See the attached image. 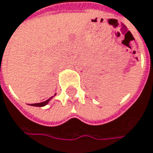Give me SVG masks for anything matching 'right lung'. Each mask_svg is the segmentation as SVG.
Instances as JSON below:
<instances>
[{"instance_id":"add662e5","label":"right lung","mask_w":153,"mask_h":153,"mask_svg":"<svg viewBox=\"0 0 153 153\" xmlns=\"http://www.w3.org/2000/svg\"><path fill=\"white\" fill-rule=\"evenodd\" d=\"M54 95H56V94H54ZM53 96L50 97L48 100H47L46 101H43V102H41V103H36V104H31L30 105H32V106H38V107H42V106H45L46 105H48V102H49L51 100L53 99Z\"/></svg>"}]
</instances>
